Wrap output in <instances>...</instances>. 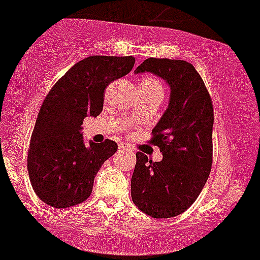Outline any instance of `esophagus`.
<instances>
[{"label": "esophagus", "mask_w": 260, "mask_h": 260, "mask_svg": "<svg viewBox=\"0 0 260 260\" xmlns=\"http://www.w3.org/2000/svg\"><path fill=\"white\" fill-rule=\"evenodd\" d=\"M118 149L123 150V151H130V147L127 146V144H125V143H119L118 144Z\"/></svg>", "instance_id": "34e87169"}]
</instances>
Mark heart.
<instances>
[{
  "mask_svg": "<svg viewBox=\"0 0 260 260\" xmlns=\"http://www.w3.org/2000/svg\"><path fill=\"white\" fill-rule=\"evenodd\" d=\"M139 89L144 94L162 93V86L160 81L152 77L143 78L139 82Z\"/></svg>",
  "mask_w": 260,
  "mask_h": 260,
  "instance_id": "obj_1",
  "label": "heart"
}]
</instances>
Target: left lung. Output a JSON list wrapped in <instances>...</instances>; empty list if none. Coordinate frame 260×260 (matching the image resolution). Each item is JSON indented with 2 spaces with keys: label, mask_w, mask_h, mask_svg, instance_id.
<instances>
[{
  "label": "left lung",
  "mask_w": 260,
  "mask_h": 260,
  "mask_svg": "<svg viewBox=\"0 0 260 260\" xmlns=\"http://www.w3.org/2000/svg\"><path fill=\"white\" fill-rule=\"evenodd\" d=\"M150 72L169 83L170 103L152 130L150 143L162 160L143 152L131 178V198L139 210L154 218L180 215L195 202L213 164L214 107L202 78L185 60L149 58L135 73Z\"/></svg>",
  "instance_id": "obj_1"
}]
</instances>
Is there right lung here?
<instances>
[{
	"label": "right lung",
	"mask_w": 260,
	"mask_h": 260,
	"mask_svg": "<svg viewBox=\"0 0 260 260\" xmlns=\"http://www.w3.org/2000/svg\"><path fill=\"white\" fill-rule=\"evenodd\" d=\"M135 58L91 55L75 63L44 100L31 135L27 171L35 193L54 208L77 206L90 197L94 178L117 144L83 143L85 117L101 114L105 90L133 70Z\"/></svg>",
	"instance_id": "1"
}]
</instances>
